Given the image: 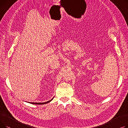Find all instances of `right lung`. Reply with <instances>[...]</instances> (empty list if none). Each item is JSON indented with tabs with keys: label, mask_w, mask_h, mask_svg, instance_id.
<instances>
[{
	"label": "right lung",
	"mask_w": 128,
	"mask_h": 128,
	"mask_svg": "<svg viewBox=\"0 0 128 128\" xmlns=\"http://www.w3.org/2000/svg\"><path fill=\"white\" fill-rule=\"evenodd\" d=\"M53 99V98L52 99V100H49V101H48V102H44V103H33V102H30V104H46V103H49V102H50V101H51V100H52Z\"/></svg>",
	"instance_id": "right-lung-1"
}]
</instances>
